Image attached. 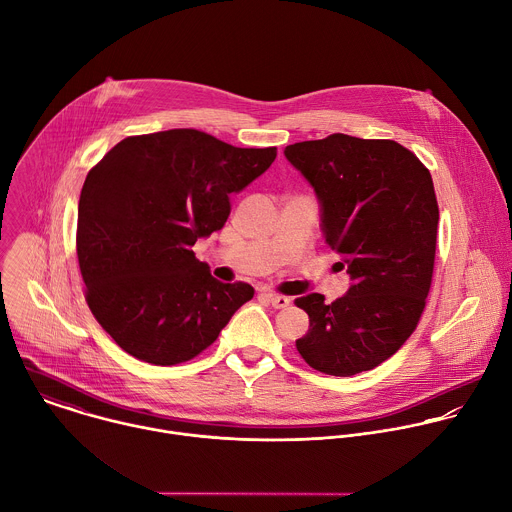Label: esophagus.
<instances>
[{"label":"esophagus","mask_w":512,"mask_h":512,"mask_svg":"<svg viewBox=\"0 0 512 512\" xmlns=\"http://www.w3.org/2000/svg\"><path fill=\"white\" fill-rule=\"evenodd\" d=\"M263 297L275 307V309H285V307H289V303H291V299L289 297H285V295H277V293H271V291H265L263 293Z\"/></svg>","instance_id":"obj_1"}]
</instances>
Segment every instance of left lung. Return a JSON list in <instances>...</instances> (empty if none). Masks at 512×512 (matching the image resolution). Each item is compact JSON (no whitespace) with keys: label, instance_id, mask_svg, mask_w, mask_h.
<instances>
[{"label":"left lung","instance_id":"obj_1","mask_svg":"<svg viewBox=\"0 0 512 512\" xmlns=\"http://www.w3.org/2000/svg\"><path fill=\"white\" fill-rule=\"evenodd\" d=\"M283 153L313 187L325 243L351 279L331 305L319 293L295 299L309 315L297 351L325 375L371 371L405 345L425 309L439 225L431 173L391 139L333 133Z\"/></svg>","mask_w":512,"mask_h":512}]
</instances>
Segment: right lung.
<instances>
[{
    "label": "right lung",
    "mask_w": 512,
    "mask_h": 512,
    "mask_svg": "<svg viewBox=\"0 0 512 512\" xmlns=\"http://www.w3.org/2000/svg\"><path fill=\"white\" fill-rule=\"evenodd\" d=\"M275 157L277 147L169 129L125 137L87 173L77 209L85 299L125 353L161 367L185 363L251 301V285L217 281L191 247L225 225L229 197Z\"/></svg>",
    "instance_id": "add662e5"
}]
</instances>
